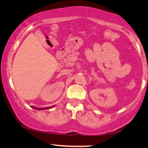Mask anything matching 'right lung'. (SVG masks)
<instances>
[{
  "instance_id": "add662e5",
  "label": "right lung",
  "mask_w": 148,
  "mask_h": 148,
  "mask_svg": "<svg viewBox=\"0 0 148 148\" xmlns=\"http://www.w3.org/2000/svg\"><path fill=\"white\" fill-rule=\"evenodd\" d=\"M53 107H54V106H51V108H52ZM32 108H34V109H36V110H47V109H49V108H34V107H32Z\"/></svg>"
}]
</instances>
